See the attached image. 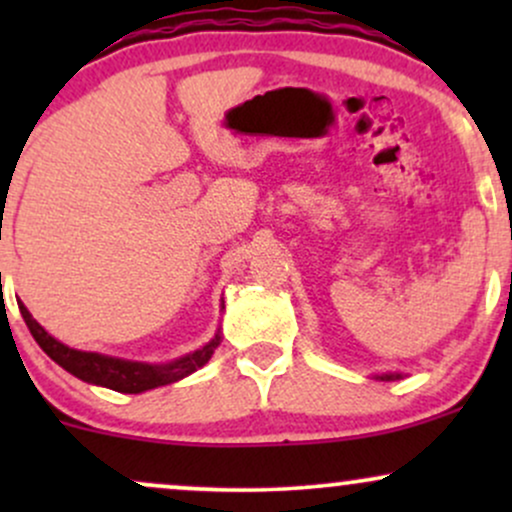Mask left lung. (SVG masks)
<instances>
[{"instance_id": "8db88e82", "label": "left lung", "mask_w": 512, "mask_h": 512, "mask_svg": "<svg viewBox=\"0 0 512 512\" xmlns=\"http://www.w3.org/2000/svg\"><path fill=\"white\" fill-rule=\"evenodd\" d=\"M380 380H399L402 378V373H385V375H378Z\"/></svg>"}]
</instances>
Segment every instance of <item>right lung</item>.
Here are the masks:
<instances>
[{
  "mask_svg": "<svg viewBox=\"0 0 512 512\" xmlns=\"http://www.w3.org/2000/svg\"><path fill=\"white\" fill-rule=\"evenodd\" d=\"M19 310L26 320L28 330H31L33 339L40 344V349L48 354L52 361L60 363L64 370L76 375L79 380L91 385L110 387L115 392H127V395H139V392L154 390V387L178 383L185 375L195 373L197 368H202L214 354L216 346L221 344V332L214 334L209 344H204L202 349L192 351V354L178 358V361L170 363H139V361H125V358L105 356V354H93V351H76L57 342L55 337H50L38 322L33 320V315L28 313V308L19 303Z\"/></svg>",
  "mask_w": 512,
  "mask_h": 512,
  "instance_id": "add662e5",
  "label": "right lung"
}]
</instances>
